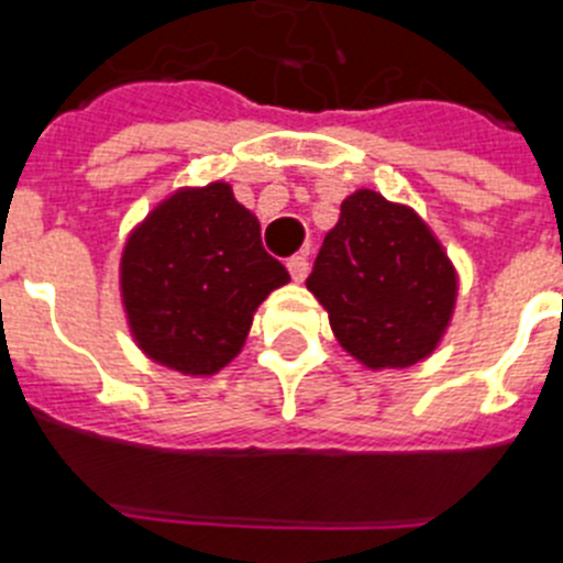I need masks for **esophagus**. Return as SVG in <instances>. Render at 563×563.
<instances>
[{
  "mask_svg": "<svg viewBox=\"0 0 563 563\" xmlns=\"http://www.w3.org/2000/svg\"><path fill=\"white\" fill-rule=\"evenodd\" d=\"M286 266H288V275H291L294 283H302V280H306V275H308V257H306V255L288 257Z\"/></svg>",
  "mask_w": 563,
  "mask_h": 563,
  "instance_id": "34e87169",
  "label": "esophagus"
}]
</instances>
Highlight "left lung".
<instances>
[{"label": "left lung", "mask_w": 563, "mask_h": 563, "mask_svg": "<svg viewBox=\"0 0 563 563\" xmlns=\"http://www.w3.org/2000/svg\"><path fill=\"white\" fill-rule=\"evenodd\" d=\"M306 286L336 342L369 369L432 356L457 302V269L427 221L376 190L342 201Z\"/></svg>", "instance_id": "1"}]
</instances>
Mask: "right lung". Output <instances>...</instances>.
Returning a JSON list of instances; mask_svg holds the SVG:
<instances>
[{"label":"right lung","instance_id":"obj_1","mask_svg":"<svg viewBox=\"0 0 563 563\" xmlns=\"http://www.w3.org/2000/svg\"><path fill=\"white\" fill-rule=\"evenodd\" d=\"M288 280L227 181L181 187L159 201L120 257V297L136 347L181 376L227 367L257 306Z\"/></svg>","mask_w":563,"mask_h":563}]
</instances>
